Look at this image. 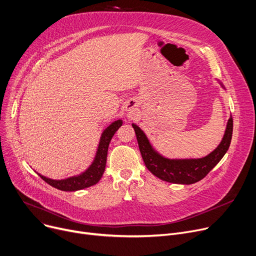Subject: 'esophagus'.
<instances>
[{"label":"esophagus","mask_w":256,"mask_h":256,"mask_svg":"<svg viewBox=\"0 0 256 256\" xmlns=\"http://www.w3.org/2000/svg\"><path fill=\"white\" fill-rule=\"evenodd\" d=\"M130 110H132V108H130Z\"/></svg>","instance_id":"1"}]
</instances>
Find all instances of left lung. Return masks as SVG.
Here are the masks:
<instances>
[{
    "instance_id": "obj_1",
    "label": "left lung",
    "mask_w": 256,
    "mask_h": 256,
    "mask_svg": "<svg viewBox=\"0 0 256 256\" xmlns=\"http://www.w3.org/2000/svg\"><path fill=\"white\" fill-rule=\"evenodd\" d=\"M226 90L224 84L215 78ZM137 142L146 168L156 178L171 184H192L203 180L222 159L228 152L232 134V118H228L226 131L220 144L210 154L198 159H170L156 150L144 130L132 123Z\"/></svg>"
}]
</instances>
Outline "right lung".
I'll use <instances>...</instances> for the list:
<instances>
[{"label":"right lung","mask_w":256,"mask_h":256,"mask_svg":"<svg viewBox=\"0 0 256 256\" xmlns=\"http://www.w3.org/2000/svg\"><path fill=\"white\" fill-rule=\"evenodd\" d=\"M123 124V120L119 119L112 122L102 133L100 142L96 150V154L90 166L83 171L82 173L70 176V178L64 180H52L46 176L38 173L40 178L49 184L51 186L60 190L64 192H74L80 190L89 186L96 184L102 178V174L106 169V156L110 142L112 138L116 131L119 129Z\"/></svg>","instance_id":"right-lung-1"}]
</instances>
